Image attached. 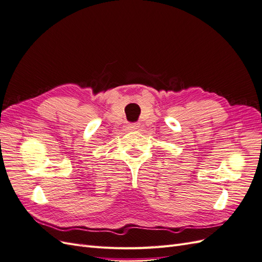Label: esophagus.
Here are the masks:
<instances>
[{
  "instance_id": "34e87169",
  "label": "esophagus",
  "mask_w": 262,
  "mask_h": 262,
  "mask_svg": "<svg viewBox=\"0 0 262 262\" xmlns=\"http://www.w3.org/2000/svg\"><path fill=\"white\" fill-rule=\"evenodd\" d=\"M128 126L131 130H139L140 129V123H130Z\"/></svg>"
}]
</instances>
